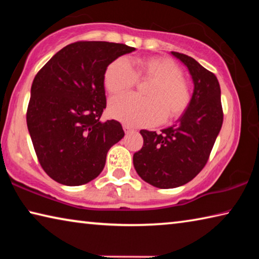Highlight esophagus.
Returning <instances> with one entry per match:
<instances>
[{"label":"esophagus","mask_w":259,"mask_h":259,"mask_svg":"<svg viewBox=\"0 0 259 259\" xmlns=\"http://www.w3.org/2000/svg\"><path fill=\"white\" fill-rule=\"evenodd\" d=\"M123 130H124L125 134H129V133H131V131H134V128H131L130 125L124 124V125H123Z\"/></svg>","instance_id":"34e87169"}]
</instances>
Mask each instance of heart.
<instances>
[{"label":"heart","mask_w":259,"mask_h":259,"mask_svg":"<svg viewBox=\"0 0 259 259\" xmlns=\"http://www.w3.org/2000/svg\"><path fill=\"white\" fill-rule=\"evenodd\" d=\"M176 63L163 57L140 59L133 69L128 61L117 58L104 73V87L109 94L123 93L137 78L151 81L147 98L125 94L109 100L108 112L114 119L135 126H150L165 119L182 116L191 103V90Z\"/></svg>","instance_id":"obj_1"}]
</instances>
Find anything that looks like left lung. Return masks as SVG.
I'll return each instance as SVG.
<instances>
[{"label": "left lung", "mask_w": 259, "mask_h": 259, "mask_svg": "<svg viewBox=\"0 0 259 259\" xmlns=\"http://www.w3.org/2000/svg\"><path fill=\"white\" fill-rule=\"evenodd\" d=\"M190 72L194 90L176 124L156 131L140 130L144 144L134 154L139 177L157 188L191 182L207 163L223 124L221 87L213 73L192 57L171 51Z\"/></svg>", "instance_id": "1"}]
</instances>
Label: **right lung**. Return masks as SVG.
I'll return each mask as SVG.
<instances>
[{
	"instance_id": "right-lung-1",
	"label": "right lung",
	"mask_w": 259,
	"mask_h": 259,
	"mask_svg": "<svg viewBox=\"0 0 259 259\" xmlns=\"http://www.w3.org/2000/svg\"><path fill=\"white\" fill-rule=\"evenodd\" d=\"M136 49L122 43L78 41L63 48L35 75L26 114L35 153L57 183L78 186L103 171L124 131L100 121L106 108L105 69Z\"/></svg>"
}]
</instances>
